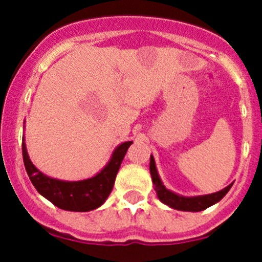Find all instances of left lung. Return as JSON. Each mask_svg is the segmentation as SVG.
I'll return each mask as SVG.
<instances>
[{"mask_svg":"<svg viewBox=\"0 0 262 262\" xmlns=\"http://www.w3.org/2000/svg\"><path fill=\"white\" fill-rule=\"evenodd\" d=\"M149 170H151L152 182H154L155 185V190H156L159 200L163 203H165V205H168L169 207L180 210V211H191V212L202 211V210L207 209V207H210V206L219 202V201H221L222 198L228 193L231 186H232V184H231L227 187H224V189H222L221 191H216V193H212V194H207V195H196V196L178 195V194L168 190V189L163 185V182H161V180H160L159 173H157L156 164H155V159L152 155H151V161H149Z\"/></svg>","mask_w":262,"mask_h":262,"instance_id":"1","label":"left lung"}]
</instances>
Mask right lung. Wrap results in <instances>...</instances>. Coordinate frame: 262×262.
Here are the masks:
<instances>
[{
    "label": "right lung",
    "instance_id": "obj_1",
    "mask_svg": "<svg viewBox=\"0 0 262 262\" xmlns=\"http://www.w3.org/2000/svg\"><path fill=\"white\" fill-rule=\"evenodd\" d=\"M131 144L133 142H124L118 145L105 168L94 177L82 181H62L43 174L31 163L25 144V139L22 143L23 163L32 185L35 186L39 194L47 198L59 209L67 211L86 212L99 207L107 200L114 186L120 164Z\"/></svg>",
    "mask_w": 262,
    "mask_h": 262
}]
</instances>
